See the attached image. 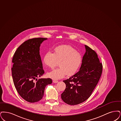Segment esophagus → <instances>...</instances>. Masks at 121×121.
Instances as JSON below:
<instances>
[{
  "label": "esophagus",
  "instance_id": "esophagus-1",
  "mask_svg": "<svg viewBox=\"0 0 121 121\" xmlns=\"http://www.w3.org/2000/svg\"><path fill=\"white\" fill-rule=\"evenodd\" d=\"M53 82L54 83H58V80H53Z\"/></svg>",
  "mask_w": 121,
  "mask_h": 121
}]
</instances>
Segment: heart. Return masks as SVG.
I'll use <instances>...</instances> for the list:
<instances>
[{
    "label": "heart",
    "mask_w": 121,
    "mask_h": 121,
    "mask_svg": "<svg viewBox=\"0 0 121 121\" xmlns=\"http://www.w3.org/2000/svg\"><path fill=\"white\" fill-rule=\"evenodd\" d=\"M81 54L73 47L63 45L56 48L53 53H46L43 57V62L48 67L53 68L59 63L60 67L48 73L49 77L58 79L64 77L65 74L71 75L78 69L82 62Z\"/></svg>",
    "instance_id": "1"
}]
</instances>
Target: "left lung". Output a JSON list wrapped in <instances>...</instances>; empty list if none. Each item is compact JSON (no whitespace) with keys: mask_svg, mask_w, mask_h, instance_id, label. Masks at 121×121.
Segmentation results:
<instances>
[{"mask_svg":"<svg viewBox=\"0 0 121 121\" xmlns=\"http://www.w3.org/2000/svg\"><path fill=\"white\" fill-rule=\"evenodd\" d=\"M86 52L79 71L63 80L66 88L61 98L69 105L78 104L87 100L92 94L100 78L103 66L95 51L85 45Z\"/></svg>","mask_w":121,"mask_h":121,"instance_id":"left-lung-1","label":"left lung"}]
</instances>
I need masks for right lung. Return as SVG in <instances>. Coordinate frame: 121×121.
Returning <instances> with one entry per match:
<instances>
[{
  "label": "right lung",
  "instance_id": "obj_1",
  "mask_svg": "<svg viewBox=\"0 0 121 121\" xmlns=\"http://www.w3.org/2000/svg\"><path fill=\"white\" fill-rule=\"evenodd\" d=\"M46 38H35L23 42L14 53L12 62V74L13 83L19 95L30 103L42 99L44 90L52 83L50 78H41L44 73L40 55V47Z\"/></svg>",
  "mask_w": 121,
  "mask_h": 121
}]
</instances>
